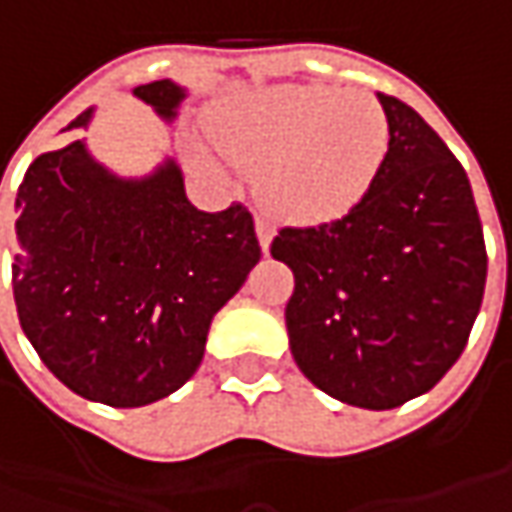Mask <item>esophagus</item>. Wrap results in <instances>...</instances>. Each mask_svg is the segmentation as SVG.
I'll list each match as a JSON object with an SVG mask.
<instances>
[{"label":"esophagus","instance_id":"obj_1","mask_svg":"<svg viewBox=\"0 0 512 512\" xmlns=\"http://www.w3.org/2000/svg\"><path fill=\"white\" fill-rule=\"evenodd\" d=\"M256 236H259V245H262V250H270V242H273V236H276V227H273V222L270 219H265V216H256Z\"/></svg>","mask_w":512,"mask_h":512}]
</instances>
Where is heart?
Wrapping results in <instances>:
<instances>
[{
  "mask_svg": "<svg viewBox=\"0 0 512 512\" xmlns=\"http://www.w3.org/2000/svg\"><path fill=\"white\" fill-rule=\"evenodd\" d=\"M210 133L233 162L259 168L270 205L305 222L336 219L359 205L390 150L382 102L330 85L245 93L213 116Z\"/></svg>",
  "mask_w": 512,
  "mask_h": 512,
  "instance_id": "1",
  "label": "heart"
}]
</instances>
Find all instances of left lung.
Instances as JSON below:
<instances>
[{"label": "left lung", "instance_id": "1", "mask_svg": "<svg viewBox=\"0 0 512 512\" xmlns=\"http://www.w3.org/2000/svg\"><path fill=\"white\" fill-rule=\"evenodd\" d=\"M390 150L342 219L282 227L273 259L293 270L290 353L327 396L390 410L427 393L462 356L487 279L470 179L439 133L379 93Z\"/></svg>", "mask_w": 512, "mask_h": 512}]
</instances>
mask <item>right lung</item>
Returning a JSON list of instances; mask_svg holds the SVG:
<instances>
[{
    "instance_id": "add662e5",
    "label": "right lung",
    "mask_w": 512,
    "mask_h": 512,
    "mask_svg": "<svg viewBox=\"0 0 512 512\" xmlns=\"http://www.w3.org/2000/svg\"><path fill=\"white\" fill-rule=\"evenodd\" d=\"M133 96L173 122L187 90L159 79ZM16 213L19 325L59 382L110 407L179 390L202 364L213 316L262 259L245 205L196 210L173 159L122 179L82 139L33 159Z\"/></svg>"
}]
</instances>
